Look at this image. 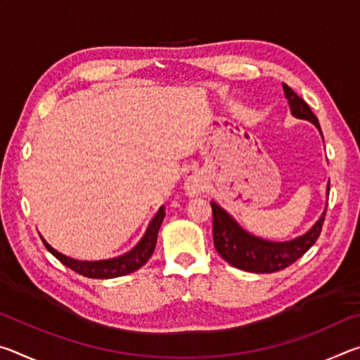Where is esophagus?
I'll return each mask as SVG.
<instances>
[{"label": "esophagus", "mask_w": 360, "mask_h": 360, "mask_svg": "<svg viewBox=\"0 0 360 360\" xmlns=\"http://www.w3.org/2000/svg\"><path fill=\"white\" fill-rule=\"evenodd\" d=\"M203 188H205V181L200 174H192L186 179L184 191L188 197H197V195L203 192Z\"/></svg>", "instance_id": "34e87169"}]
</instances>
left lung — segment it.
I'll use <instances>...</instances> for the list:
<instances>
[{
    "instance_id": "obj_1",
    "label": "left lung",
    "mask_w": 360,
    "mask_h": 360,
    "mask_svg": "<svg viewBox=\"0 0 360 360\" xmlns=\"http://www.w3.org/2000/svg\"><path fill=\"white\" fill-rule=\"evenodd\" d=\"M285 100L289 103L290 114L297 119H303L311 122V124L319 130L321 136V125L318 117L313 114L309 106L298 96L289 85L283 84ZM324 139V136H322ZM327 184V197H328ZM212 208V238H214V248L219 255L229 262L231 266L240 268V270L251 271V273H273L284 270L285 266L294 264L302 255L311 248L316 240L319 238L322 224H324L327 205L322 211L321 217L314 222L307 233H303L297 238L289 241H271L264 240L260 236L249 233L241 225L235 221L233 216H230L222 206L216 202H211Z\"/></svg>"
}]
</instances>
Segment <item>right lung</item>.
Wrapping results in <instances>:
<instances>
[{
    "label": "right lung",
    "mask_w": 360,
    "mask_h": 360,
    "mask_svg": "<svg viewBox=\"0 0 360 360\" xmlns=\"http://www.w3.org/2000/svg\"><path fill=\"white\" fill-rule=\"evenodd\" d=\"M163 217H165V206H160V210L157 211V214L152 219L148 230L141 240H139L138 245L124 255H119V257L114 259H106V260H77L68 257L62 252H58L57 249H53L49 243L42 238V243L47 248V251L52 255L62 262L63 265L71 268L72 271L79 273L85 278H95V279H111V278H119L125 276L129 273H133L141 268L146 262L150 259V255L154 254V249L157 245V235L158 230H160V225L163 222Z\"/></svg>",
    "instance_id": "right-lung-1"
}]
</instances>
